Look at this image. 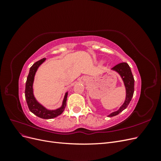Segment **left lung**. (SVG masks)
Here are the masks:
<instances>
[{"instance_id":"8db88e82","label":"left lung","mask_w":161,"mask_h":161,"mask_svg":"<svg viewBox=\"0 0 161 161\" xmlns=\"http://www.w3.org/2000/svg\"><path fill=\"white\" fill-rule=\"evenodd\" d=\"M112 70L118 72L120 76L122 78L124 82V85L126 89V98L124 104L121 106L119 110L113 112V113L109 115V117H114L118 115L121 111H124L128 105L132 98L134 92V79L131 73V69L129 65L126 62H121L119 64L115 65L112 68Z\"/></svg>"}]
</instances>
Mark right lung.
Instances as JSON below:
<instances>
[{"label": "right lung", "mask_w": 161, "mask_h": 161, "mask_svg": "<svg viewBox=\"0 0 161 161\" xmlns=\"http://www.w3.org/2000/svg\"><path fill=\"white\" fill-rule=\"evenodd\" d=\"M46 60V58H43L40 60H39L34 63L32 66L30 68V72L27 78V81L25 84V96L27 103L28 105L29 109L33 114H35L39 118L43 119H52L53 118L60 115L63 111H64L65 107L66 105V100L68 92H66L64 101H63L62 105L60 108L57 109L56 110H47L45 108L40 105L36 100L35 97L33 94V82L34 80V76H35L36 72L42 63Z\"/></svg>", "instance_id": "add662e5"}]
</instances>
